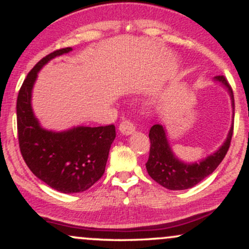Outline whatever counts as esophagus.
I'll return each instance as SVG.
<instances>
[{"label": "esophagus", "mask_w": 249, "mask_h": 249, "mask_svg": "<svg viewBox=\"0 0 249 249\" xmlns=\"http://www.w3.org/2000/svg\"><path fill=\"white\" fill-rule=\"evenodd\" d=\"M119 131H121V133L125 134V136H130V134L134 133L136 127H134L132 122L123 121L121 124H119Z\"/></svg>", "instance_id": "obj_1"}]
</instances>
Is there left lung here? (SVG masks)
I'll list each match as a JSON object with an SVG mask.
<instances>
[{"label":"left lung","instance_id":"obj_1","mask_svg":"<svg viewBox=\"0 0 249 249\" xmlns=\"http://www.w3.org/2000/svg\"><path fill=\"white\" fill-rule=\"evenodd\" d=\"M214 81L219 82L230 93L234 121V96L232 88L230 87L227 79L224 76L214 77ZM232 136L233 123L224 144L215 152L211 153L206 158L199 161L185 162L173 153L165 126H162L161 124H154L148 133L151 147L150 156L146 162L147 173L154 181L167 190L181 191L196 186L202 179L213 173V171L219 166L230 148Z\"/></svg>","mask_w":249,"mask_h":249}]
</instances>
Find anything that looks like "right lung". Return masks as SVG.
Wrapping results in <instances>:
<instances>
[{"instance_id": "1", "label": "right lung", "mask_w": 249, "mask_h": 249, "mask_svg": "<svg viewBox=\"0 0 249 249\" xmlns=\"http://www.w3.org/2000/svg\"><path fill=\"white\" fill-rule=\"evenodd\" d=\"M70 51L72 48L53 51L28 73L17 97V132L22 157L37 178L58 192L79 193L90 188L104 174L108 151L116 138L115 125L47 130L31 105L39 70L55 57Z\"/></svg>"}]
</instances>
